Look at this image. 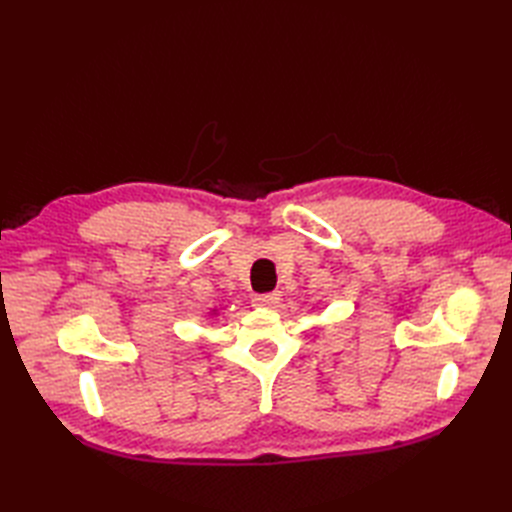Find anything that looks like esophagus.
I'll list each match as a JSON object with an SVG mask.
<instances>
[{"label": "esophagus", "instance_id": "obj_1", "mask_svg": "<svg viewBox=\"0 0 512 512\" xmlns=\"http://www.w3.org/2000/svg\"><path fill=\"white\" fill-rule=\"evenodd\" d=\"M282 301V294L280 292H269V294H256L252 299L254 307H265V309H275Z\"/></svg>", "mask_w": 512, "mask_h": 512}]
</instances>
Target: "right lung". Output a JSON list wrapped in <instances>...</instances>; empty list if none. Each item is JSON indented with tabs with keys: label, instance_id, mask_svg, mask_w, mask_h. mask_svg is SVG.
<instances>
[{
	"label": "right lung",
	"instance_id": "obj_1",
	"mask_svg": "<svg viewBox=\"0 0 512 512\" xmlns=\"http://www.w3.org/2000/svg\"><path fill=\"white\" fill-rule=\"evenodd\" d=\"M211 314H218V312H215V309H213V312Z\"/></svg>",
	"mask_w": 512,
	"mask_h": 512
}]
</instances>
